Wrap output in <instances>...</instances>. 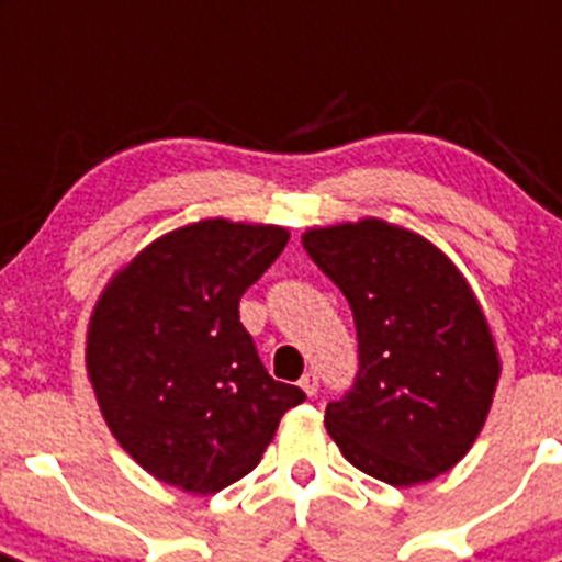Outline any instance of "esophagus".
Returning <instances> with one entry per match:
<instances>
[{
	"mask_svg": "<svg viewBox=\"0 0 562 562\" xmlns=\"http://www.w3.org/2000/svg\"><path fill=\"white\" fill-rule=\"evenodd\" d=\"M301 390H304L310 397L318 395V375H315V372H306V375L301 378Z\"/></svg>",
	"mask_w": 562,
	"mask_h": 562,
	"instance_id": "esophagus-1",
	"label": "esophagus"
}]
</instances>
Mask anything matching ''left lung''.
I'll return each mask as SVG.
<instances>
[{
  "label": "left lung",
  "instance_id": "left-lung-1",
  "mask_svg": "<svg viewBox=\"0 0 562 562\" xmlns=\"http://www.w3.org/2000/svg\"><path fill=\"white\" fill-rule=\"evenodd\" d=\"M349 301L358 329L352 390L324 424L355 469L415 486L463 460L501 378L495 335L463 272L424 235L361 222L301 235Z\"/></svg>",
  "mask_w": 562,
  "mask_h": 562
}]
</instances>
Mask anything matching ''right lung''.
I'll return each mask as SVG.
<instances>
[{
  "instance_id": "add662e5",
  "label": "right lung",
  "mask_w": 562,
  "mask_h": 562,
  "mask_svg": "<svg viewBox=\"0 0 562 562\" xmlns=\"http://www.w3.org/2000/svg\"><path fill=\"white\" fill-rule=\"evenodd\" d=\"M290 233L204 218L113 272L88 324L90 386L124 452L156 481L215 495L258 467L299 386L272 381L238 301Z\"/></svg>"
}]
</instances>
